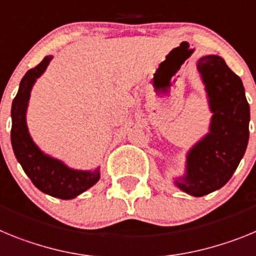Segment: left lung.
I'll return each mask as SVG.
<instances>
[{"instance_id": "left-lung-1", "label": "left lung", "mask_w": 256, "mask_h": 256, "mask_svg": "<svg viewBox=\"0 0 256 256\" xmlns=\"http://www.w3.org/2000/svg\"><path fill=\"white\" fill-rule=\"evenodd\" d=\"M198 70L212 114L209 133L187 152L186 173L174 184L201 198L222 188L238 166L248 148L250 106L242 80L220 56H202Z\"/></svg>"}]
</instances>
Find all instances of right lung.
I'll return each mask as SVG.
<instances>
[{"label":"right lung","instance_id":"1","mask_svg":"<svg viewBox=\"0 0 256 256\" xmlns=\"http://www.w3.org/2000/svg\"><path fill=\"white\" fill-rule=\"evenodd\" d=\"M52 56H46L40 64L22 76L19 91L11 106V144L22 170L40 191L54 198L70 200L91 188L100 180V168L78 170L69 168L61 160L51 158L38 148L29 134L26 126V108L32 88L44 73Z\"/></svg>","mask_w":256,"mask_h":256}]
</instances>
